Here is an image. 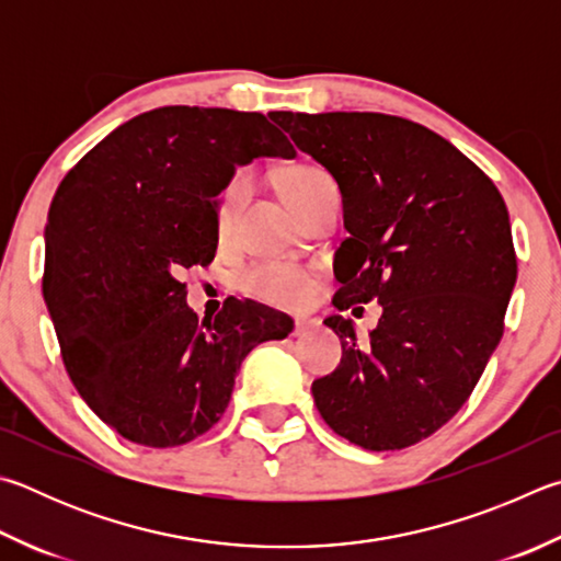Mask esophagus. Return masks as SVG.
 <instances>
[{
  "mask_svg": "<svg viewBox=\"0 0 561 561\" xmlns=\"http://www.w3.org/2000/svg\"><path fill=\"white\" fill-rule=\"evenodd\" d=\"M316 325H319L316 319H297L294 321V335H307L311 329H316Z\"/></svg>",
  "mask_w": 561,
  "mask_h": 561,
  "instance_id": "obj_1",
  "label": "esophagus"
}]
</instances>
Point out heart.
Returning a JSON list of instances; mask_svg holds the SVG:
<instances>
[{"instance_id": "obj_1", "label": "heart", "mask_w": 561, "mask_h": 561, "mask_svg": "<svg viewBox=\"0 0 561 561\" xmlns=\"http://www.w3.org/2000/svg\"><path fill=\"white\" fill-rule=\"evenodd\" d=\"M329 174H323L316 167H291L284 171L282 176V191L289 206L299 213V208L307 203L323 183H329ZM252 193V176L248 169H238L226 183L216 198V232L220 238H228L232 228H236L240 210ZM240 289L250 294L252 299H260L272 307L297 309L309 304L316 294V279L307 267L287 262H262L252 264L240 274Z\"/></svg>"}]
</instances>
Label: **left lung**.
I'll return each mask as SVG.
<instances>
[{
  "mask_svg": "<svg viewBox=\"0 0 561 561\" xmlns=\"http://www.w3.org/2000/svg\"><path fill=\"white\" fill-rule=\"evenodd\" d=\"M335 179L343 226L333 307L378 301L365 341L329 316L343 358L311 394L323 422L368 451L432 436L471 397L503 339L517 279L511 218L495 183L451 141L380 112H272Z\"/></svg>",
  "mask_w": 561,
  "mask_h": 561,
  "instance_id": "8db88e82",
  "label": "left lung"
}]
</instances>
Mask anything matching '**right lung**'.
<instances>
[{"instance_id":"right-lung-1","label":"right lung","mask_w":561,"mask_h":561,"mask_svg":"<svg viewBox=\"0 0 561 561\" xmlns=\"http://www.w3.org/2000/svg\"><path fill=\"white\" fill-rule=\"evenodd\" d=\"M260 115L169 105L131 117L60 181L48 210L44 299L64 365L100 420L169 449L206 434L245 355L294 321L230 299L198 323L181 272L216 257V198L236 167L291 159Z\"/></svg>"}]
</instances>
